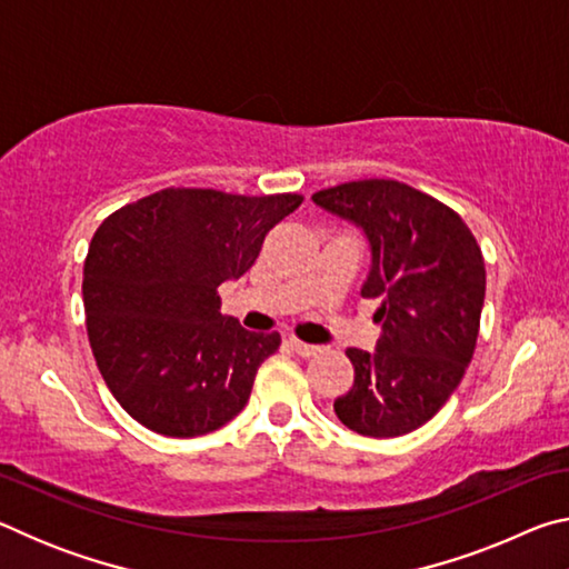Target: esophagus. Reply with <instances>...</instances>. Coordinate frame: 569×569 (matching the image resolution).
<instances>
[{
  "label": "esophagus",
  "mask_w": 569,
  "mask_h": 569,
  "mask_svg": "<svg viewBox=\"0 0 569 569\" xmlns=\"http://www.w3.org/2000/svg\"><path fill=\"white\" fill-rule=\"evenodd\" d=\"M288 343H291V349H293L298 356H306V359H311V356H319V353L323 351V346L306 343V341H298V339H291Z\"/></svg>",
  "instance_id": "obj_1"
}]
</instances>
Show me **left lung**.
Listing matches in <instances>:
<instances>
[{
    "label": "left lung",
    "instance_id": "1",
    "mask_svg": "<svg viewBox=\"0 0 569 569\" xmlns=\"http://www.w3.org/2000/svg\"><path fill=\"white\" fill-rule=\"evenodd\" d=\"M313 203L363 228L371 271L363 298H379L377 351L349 349L353 387L336 417L361 437L409 435L445 407L475 356L485 258L449 206L399 180H351L313 192Z\"/></svg>",
    "mask_w": 569,
    "mask_h": 569
}]
</instances>
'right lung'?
<instances>
[{"instance_id":"right-lung-1","label":"right lung","mask_w":569,"mask_h":569,"mask_svg":"<svg viewBox=\"0 0 569 569\" xmlns=\"http://www.w3.org/2000/svg\"><path fill=\"white\" fill-rule=\"evenodd\" d=\"M298 192L166 188L94 230L82 301L92 356L134 421L162 437L210 435L238 417L281 336L220 313L218 286L243 276Z\"/></svg>"}]
</instances>
